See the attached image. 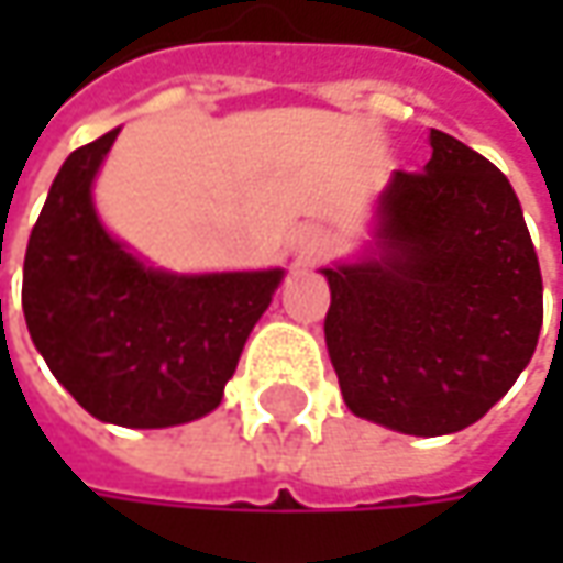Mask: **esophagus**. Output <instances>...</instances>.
I'll use <instances>...</instances> for the list:
<instances>
[{
  "instance_id": "1",
  "label": "esophagus",
  "mask_w": 563,
  "mask_h": 563,
  "mask_svg": "<svg viewBox=\"0 0 563 563\" xmlns=\"http://www.w3.org/2000/svg\"><path fill=\"white\" fill-rule=\"evenodd\" d=\"M332 250V234L319 225H303L297 231V260L300 263H313L319 256H325Z\"/></svg>"
}]
</instances>
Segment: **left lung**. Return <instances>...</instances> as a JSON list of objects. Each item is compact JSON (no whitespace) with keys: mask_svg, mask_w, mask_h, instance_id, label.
<instances>
[{"mask_svg":"<svg viewBox=\"0 0 563 563\" xmlns=\"http://www.w3.org/2000/svg\"><path fill=\"white\" fill-rule=\"evenodd\" d=\"M378 203V260L325 269V344L347 407L407 435L486 417L530 363L542 272L514 187L457 137Z\"/></svg>","mask_w":563,"mask_h":563,"instance_id":"obj_1","label":"left lung"}]
</instances>
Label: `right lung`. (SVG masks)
<instances>
[{
    "instance_id": "add662e5",
    "label": "right lung",
    "mask_w": 563,
    "mask_h": 563,
    "mask_svg": "<svg viewBox=\"0 0 563 563\" xmlns=\"http://www.w3.org/2000/svg\"><path fill=\"white\" fill-rule=\"evenodd\" d=\"M119 131L58 168L24 256V319L71 398L102 422L163 429L219 407L282 272L165 275L99 225L90 185Z\"/></svg>"
}]
</instances>
